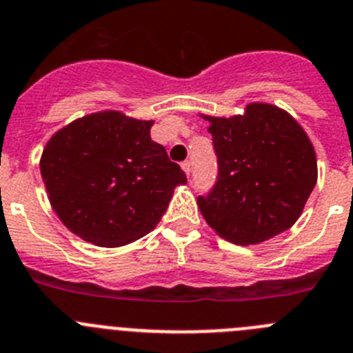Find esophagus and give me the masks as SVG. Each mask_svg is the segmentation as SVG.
Masks as SVG:
<instances>
[{
    "mask_svg": "<svg viewBox=\"0 0 353 353\" xmlns=\"http://www.w3.org/2000/svg\"><path fill=\"white\" fill-rule=\"evenodd\" d=\"M181 167H183V170L186 172V176L190 177V174H192V161H183V163H181Z\"/></svg>",
    "mask_w": 353,
    "mask_h": 353,
    "instance_id": "34e87169",
    "label": "esophagus"
}]
</instances>
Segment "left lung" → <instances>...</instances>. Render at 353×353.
<instances>
[{
  "label": "left lung",
  "mask_w": 353,
  "mask_h": 353,
  "mask_svg": "<svg viewBox=\"0 0 353 353\" xmlns=\"http://www.w3.org/2000/svg\"><path fill=\"white\" fill-rule=\"evenodd\" d=\"M204 119L218 158L216 184L196 199L209 227L239 246L288 230L319 176L303 126L269 103H250L241 116Z\"/></svg>",
  "instance_id": "obj_1"
}]
</instances>
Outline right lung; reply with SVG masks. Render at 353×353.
<instances>
[{
	"label": "right lung",
	"instance_id": "add662e5",
	"mask_svg": "<svg viewBox=\"0 0 353 353\" xmlns=\"http://www.w3.org/2000/svg\"><path fill=\"white\" fill-rule=\"evenodd\" d=\"M151 126L103 110L75 119L47 142L40 158L43 184L75 236L97 246H125L161 220L186 176L151 141Z\"/></svg>",
	"mask_w": 353,
	"mask_h": 353
}]
</instances>
